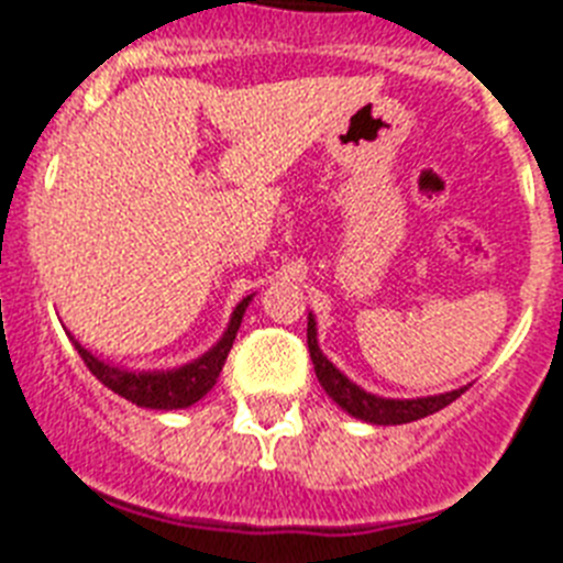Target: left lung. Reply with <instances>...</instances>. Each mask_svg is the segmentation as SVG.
Returning a JSON list of instances; mask_svg holds the SVG:
<instances>
[{
    "label": "left lung",
    "mask_w": 563,
    "mask_h": 563,
    "mask_svg": "<svg viewBox=\"0 0 563 563\" xmlns=\"http://www.w3.org/2000/svg\"><path fill=\"white\" fill-rule=\"evenodd\" d=\"M308 351L310 360H313L316 376L319 383L328 391V397L342 406L347 415L360 417L365 422H374V426H399V422H415L422 417L434 415L440 408H445L449 402L460 397L466 388H457V391L440 394V397H422V399H385L374 397V394L362 391L360 385H354L345 374H339L331 362L324 360L322 351H319V342H316V322L313 316L308 319Z\"/></svg>",
    "instance_id": "8db88e82"
}]
</instances>
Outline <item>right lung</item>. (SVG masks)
Returning <instances> with one entry per match:
<instances>
[{"label":"right lung","mask_w":563,"mask_h":563,"mask_svg":"<svg viewBox=\"0 0 563 563\" xmlns=\"http://www.w3.org/2000/svg\"><path fill=\"white\" fill-rule=\"evenodd\" d=\"M250 296L241 301L235 313L230 319V328L221 336L212 351L201 356V360L189 362L184 368L175 371H125L114 368V365H106L97 356H91L80 342H74L77 354L82 356L86 368L106 385L114 394H120L123 399L134 402L141 408H157V411H169V408H187L192 402L203 397V394L218 383V374L224 368L227 354H230L232 342H235V333L241 328V316L247 310Z\"/></svg>","instance_id":"right-lung-1"}]
</instances>
